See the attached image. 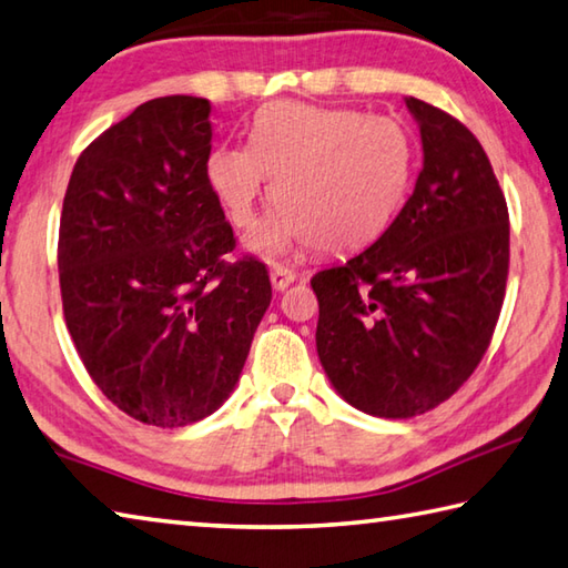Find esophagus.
Instances as JSON below:
<instances>
[{
  "label": "esophagus",
  "mask_w": 568,
  "mask_h": 568,
  "mask_svg": "<svg viewBox=\"0 0 568 568\" xmlns=\"http://www.w3.org/2000/svg\"><path fill=\"white\" fill-rule=\"evenodd\" d=\"M271 283H273L275 291H285L287 285L295 283V273L285 265H273L271 267Z\"/></svg>",
  "instance_id": "34e87169"
}]
</instances>
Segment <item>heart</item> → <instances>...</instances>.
I'll return each mask as SVG.
<instances>
[{"mask_svg":"<svg viewBox=\"0 0 568 568\" xmlns=\"http://www.w3.org/2000/svg\"><path fill=\"white\" fill-rule=\"evenodd\" d=\"M417 143L399 119L277 101L255 116L251 146H215L205 176L235 229H251L275 183L271 215L248 239L263 257L315 243L359 248L387 231L412 191Z\"/></svg>","mask_w":568,"mask_h":568,"instance_id":"b5f03b06","label":"heart"}]
</instances>
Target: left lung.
Returning <instances> with one entry per match:
<instances>
[{"label": "left lung", "instance_id": "obj_1", "mask_svg": "<svg viewBox=\"0 0 568 568\" xmlns=\"http://www.w3.org/2000/svg\"><path fill=\"white\" fill-rule=\"evenodd\" d=\"M422 171L365 251L320 271L317 355L337 395L367 415H425L467 383L491 343L509 273V211L474 133L407 97Z\"/></svg>", "mask_w": 568, "mask_h": 568}]
</instances>
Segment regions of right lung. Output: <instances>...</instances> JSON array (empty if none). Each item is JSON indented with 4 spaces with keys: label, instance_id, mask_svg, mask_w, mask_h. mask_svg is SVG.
Returning <instances> with one entry per match:
<instances>
[{
    "label": "right lung",
    "instance_id": "right-lung-1",
    "mask_svg": "<svg viewBox=\"0 0 568 568\" xmlns=\"http://www.w3.org/2000/svg\"><path fill=\"white\" fill-rule=\"evenodd\" d=\"M211 104L161 97L81 153L59 223V285L77 353L129 417L183 427L239 383L271 305L265 265L229 263L233 229L205 176Z\"/></svg>",
    "mask_w": 568,
    "mask_h": 568
}]
</instances>
